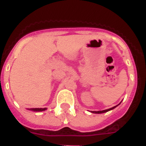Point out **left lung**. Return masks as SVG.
Listing matches in <instances>:
<instances>
[{"label": "left lung", "instance_id": "8db88e82", "mask_svg": "<svg viewBox=\"0 0 146 146\" xmlns=\"http://www.w3.org/2000/svg\"><path fill=\"white\" fill-rule=\"evenodd\" d=\"M115 108H116V106L113 107V108H110V109L104 110H102V111H93L92 113H106V112L109 111V110H111L114 109Z\"/></svg>", "mask_w": 146, "mask_h": 146}]
</instances>
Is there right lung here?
Instances as JSON below:
<instances>
[{
	"mask_svg": "<svg viewBox=\"0 0 146 146\" xmlns=\"http://www.w3.org/2000/svg\"><path fill=\"white\" fill-rule=\"evenodd\" d=\"M47 108H32V110L33 111H43V110H45Z\"/></svg>",
	"mask_w": 146,
	"mask_h": 146,
	"instance_id": "1",
	"label": "right lung"
}]
</instances>
